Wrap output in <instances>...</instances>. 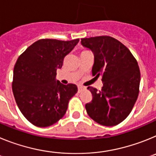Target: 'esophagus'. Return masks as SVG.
Listing matches in <instances>:
<instances>
[{"instance_id": "esophagus-1", "label": "esophagus", "mask_w": 156, "mask_h": 156, "mask_svg": "<svg viewBox=\"0 0 156 156\" xmlns=\"http://www.w3.org/2000/svg\"><path fill=\"white\" fill-rule=\"evenodd\" d=\"M83 89H84V88L83 87H81V86H79V87H78V92H79V93H80V92H81V91H82V90H83Z\"/></svg>"}]
</instances>
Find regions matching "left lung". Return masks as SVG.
Returning a JSON list of instances; mask_svg holds the SVG:
<instances>
[{"mask_svg":"<svg viewBox=\"0 0 156 156\" xmlns=\"http://www.w3.org/2000/svg\"><path fill=\"white\" fill-rule=\"evenodd\" d=\"M83 47L92 51L94 63L92 75L101 76L103 87H88L92 100L85 105L88 115L103 126L118 125L129 115L139 94L140 73L129 50L109 36L82 38Z\"/></svg>","mask_w":156,"mask_h":156,"instance_id":"left-lung-1","label":"left lung"}]
</instances>
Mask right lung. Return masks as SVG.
<instances>
[{"mask_svg": "<svg viewBox=\"0 0 156 156\" xmlns=\"http://www.w3.org/2000/svg\"><path fill=\"white\" fill-rule=\"evenodd\" d=\"M80 39H41L18 58L13 72L12 91L25 118L34 126L53 125L66 114L77 92L76 85L56 81V70Z\"/></svg>", "mask_w": 156, "mask_h": 156, "instance_id": "obj_1", "label": "right lung"}]
</instances>
